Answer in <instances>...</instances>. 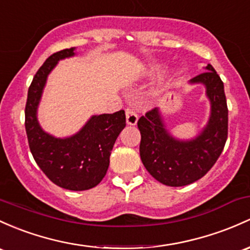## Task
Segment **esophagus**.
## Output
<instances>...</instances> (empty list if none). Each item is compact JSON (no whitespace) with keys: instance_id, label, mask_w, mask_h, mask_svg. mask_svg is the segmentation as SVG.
I'll use <instances>...</instances> for the list:
<instances>
[{"instance_id":"obj_1","label":"esophagus","mask_w":250,"mask_h":250,"mask_svg":"<svg viewBox=\"0 0 250 250\" xmlns=\"http://www.w3.org/2000/svg\"><path fill=\"white\" fill-rule=\"evenodd\" d=\"M125 113H126V123H127L128 125H136L137 122H138V115L135 111H133L132 108H130V107H127V108L125 109Z\"/></svg>"}]
</instances>
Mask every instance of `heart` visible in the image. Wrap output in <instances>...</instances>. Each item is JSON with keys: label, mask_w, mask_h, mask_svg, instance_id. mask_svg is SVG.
I'll use <instances>...</instances> for the list:
<instances>
[{"label": "heart", "mask_w": 250, "mask_h": 250, "mask_svg": "<svg viewBox=\"0 0 250 250\" xmlns=\"http://www.w3.org/2000/svg\"><path fill=\"white\" fill-rule=\"evenodd\" d=\"M158 71H161L160 66H156V68H154V72H158Z\"/></svg>", "instance_id": "b5f03b06"}]
</instances>
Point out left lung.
Instances as JSON below:
<instances>
[{
    "label": "left lung",
    "mask_w": 250,
    "mask_h": 250,
    "mask_svg": "<svg viewBox=\"0 0 250 250\" xmlns=\"http://www.w3.org/2000/svg\"><path fill=\"white\" fill-rule=\"evenodd\" d=\"M208 71L190 80L205 85L211 104L210 118L199 135L192 139L175 138L169 133L160 108L139 118V154L150 175L171 187L186 186L203 178L221 156L228 138V106L224 84L211 64Z\"/></svg>",
    "instance_id": "obj_1"
}]
</instances>
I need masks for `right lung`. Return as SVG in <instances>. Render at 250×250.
I'll use <instances>...</instances> for the list:
<instances>
[{
  "label": "right lung",
  "mask_w": 250,
  "mask_h": 250,
  "mask_svg": "<svg viewBox=\"0 0 250 250\" xmlns=\"http://www.w3.org/2000/svg\"><path fill=\"white\" fill-rule=\"evenodd\" d=\"M75 56V47L51 55L28 88L25 127L34 161L53 184L70 190H85L100 184L109 166L118 136L126 125L125 112L93 115L77 133L65 138L45 132L37 111L47 76L58 61Z\"/></svg>",
  "instance_id": "1"
}]
</instances>
